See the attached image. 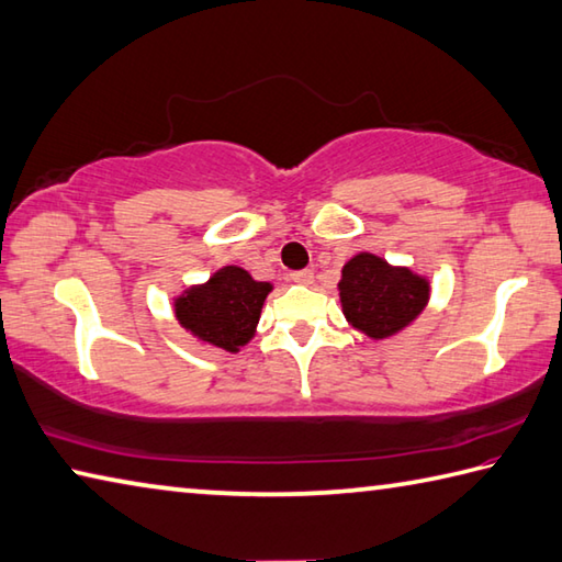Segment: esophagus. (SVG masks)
<instances>
[{
	"mask_svg": "<svg viewBox=\"0 0 562 562\" xmlns=\"http://www.w3.org/2000/svg\"><path fill=\"white\" fill-rule=\"evenodd\" d=\"M290 280L297 282V284H312L314 282V272L312 270H297V272L290 274Z\"/></svg>",
	"mask_w": 562,
	"mask_h": 562,
	"instance_id": "1",
	"label": "esophagus"
}]
</instances>
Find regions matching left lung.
Instances as JSON below:
<instances>
[{"instance_id":"8db88e82","label":"left lung","mask_w":562,"mask_h":562,"mask_svg":"<svg viewBox=\"0 0 562 562\" xmlns=\"http://www.w3.org/2000/svg\"><path fill=\"white\" fill-rule=\"evenodd\" d=\"M339 297L346 322L379 341L403 331L423 314L430 300V282L411 268L359 252L344 265Z\"/></svg>"}]
</instances>
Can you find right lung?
Wrapping results in <instances>:
<instances>
[{"label": "right lung", "instance_id": "obj_1", "mask_svg": "<svg viewBox=\"0 0 562 562\" xmlns=\"http://www.w3.org/2000/svg\"><path fill=\"white\" fill-rule=\"evenodd\" d=\"M270 292V282H258L238 265H226L213 272L209 282L183 290L175 300V314L199 341L236 353L255 336Z\"/></svg>", "mask_w": 562, "mask_h": 562}]
</instances>
